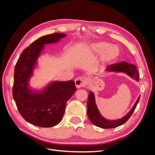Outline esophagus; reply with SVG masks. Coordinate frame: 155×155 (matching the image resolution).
Segmentation results:
<instances>
[{
	"instance_id": "esophagus-1",
	"label": "esophagus",
	"mask_w": 155,
	"mask_h": 155,
	"mask_svg": "<svg viewBox=\"0 0 155 155\" xmlns=\"http://www.w3.org/2000/svg\"><path fill=\"white\" fill-rule=\"evenodd\" d=\"M87 78L85 77H79L75 79V84L78 88L85 86L87 83Z\"/></svg>"
}]
</instances>
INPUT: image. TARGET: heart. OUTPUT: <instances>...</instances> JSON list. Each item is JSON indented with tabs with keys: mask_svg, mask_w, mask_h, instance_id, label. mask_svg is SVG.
<instances>
[{
	"mask_svg": "<svg viewBox=\"0 0 155 155\" xmlns=\"http://www.w3.org/2000/svg\"><path fill=\"white\" fill-rule=\"evenodd\" d=\"M88 50L91 54H101L100 61L104 64H109L114 63L118 58L120 51L114 46L105 41H96L88 46Z\"/></svg>",
	"mask_w": 155,
	"mask_h": 155,
	"instance_id": "1",
	"label": "heart"
}]
</instances>
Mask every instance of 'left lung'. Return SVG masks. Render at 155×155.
I'll return each instance as SVG.
<instances>
[{
  "label": "left lung",
  "mask_w": 155,
  "mask_h": 155,
  "mask_svg": "<svg viewBox=\"0 0 155 155\" xmlns=\"http://www.w3.org/2000/svg\"><path fill=\"white\" fill-rule=\"evenodd\" d=\"M105 72L124 73L133 79H134L135 81L137 82L139 81V73L136 65L125 61L110 65V66L107 67ZM140 96L138 97L132 109L122 118L117 120H109L101 115L96 105L94 94L92 91H89L87 104L88 117L94 125L99 127L103 129H112L117 127L123 125L129 120L136 109V107H137L140 100Z\"/></svg>",
  "instance_id": "1"
}]
</instances>
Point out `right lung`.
Returning <instances> with one entry per match:
<instances>
[{
    "label": "right lung",
    "mask_w": 155,
    "mask_h": 155,
    "mask_svg": "<svg viewBox=\"0 0 155 155\" xmlns=\"http://www.w3.org/2000/svg\"><path fill=\"white\" fill-rule=\"evenodd\" d=\"M65 36L54 33L40 37L23 50L15 65L13 99L23 118L34 125L50 127L58 125L63 118L67 101L76 91L73 80H52L41 88L30 85L45 45L58 43Z\"/></svg>",
    "instance_id": "right-lung-1"
}]
</instances>
